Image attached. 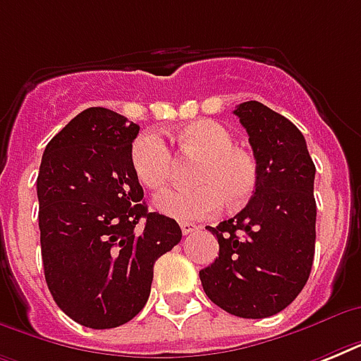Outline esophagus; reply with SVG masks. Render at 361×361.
I'll return each mask as SVG.
<instances>
[{
	"mask_svg": "<svg viewBox=\"0 0 361 361\" xmlns=\"http://www.w3.org/2000/svg\"><path fill=\"white\" fill-rule=\"evenodd\" d=\"M180 226H181V232H183V234H192V232H197L198 231V226L195 225V223H180Z\"/></svg>",
	"mask_w": 361,
	"mask_h": 361,
	"instance_id": "esophagus-1",
	"label": "esophagus"
}]
</instances>
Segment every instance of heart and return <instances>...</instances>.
<instances>
[{"instance_id":"1","label":"heart","mask_w":361,"mask_h":361,"mask_svg":"<svg viewBox=\"0 0 361 361\" xmlns=\"http://www.w3.org/2000/svg\"><path fill=\"white\" fill-rule=\"evenodd\" d=\"M183 157H198L187 189L161 192L153 206L159 214L176 221H195L214 215L225 204L240 208L255 195L258 166L251 153L232 146V133L214 120H195L172 135ZM130 163L142 185L159 191L172 178L174 159L159 135L147 130L136 136Z\"/></svg>"}]
</instances>
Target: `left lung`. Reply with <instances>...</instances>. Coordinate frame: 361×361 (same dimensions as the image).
Instances as JSON below:
<instances>
[{"label": "left lung", "mask_w": 361, "mask_h": 361, "mask_svg": "<svg viewBox=\"0 0 361 361\" xmlns=\"http://www.w3.org/2000/svg\"><path fill=\"white\" fill-rule=\"evenodd\" d=\"M234 114L249 135L258 166L257 191L232 219L206 226L219 257L200 269L206 296L241 319H266L290 305L314 257V163L296 125L258 101Z\"/></svg>", "instance_id": "8db88e82"}]
</instances>
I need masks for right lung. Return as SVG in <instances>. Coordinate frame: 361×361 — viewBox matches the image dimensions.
<instances>
[{"mask_svg": "<svg viewBox=\"0 0 361 361\" xmlns=\"http://www.w3.org/2000/svg\"><path fill=\"white\" fill-rule=\"evenodd\" d=\"M140 127L93 106L42 153L37 176L44 279L67 317L116 328L146 305L153 264L181 240L174 219L142 202L130 147Z\"/></svg>", "mask_w": 361, "mask_h": 361, "instance_id": "1", "label": "right lung"}]
</instances>
